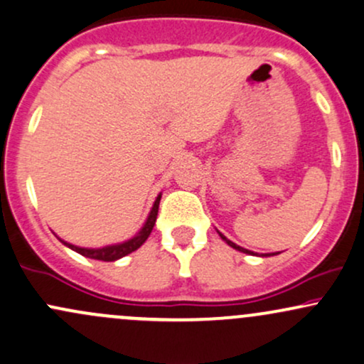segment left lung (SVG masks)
<instances>
[{
  "label": "left lung",
  "mask_w": 364,
  "mask_h": 364,
  "mask_svg": "<svg viewBox=\"0 0 364 364\" xmlns=\"http://www.w3.org/2000/svg\"><path fill=\"white\" fill-rule=\"evenodd\" d=\"M219 232V231H217ZM219 236L223 237V240L225 241V243H228L229 246H231V248H235V250H237V252H243V253H246V255H257L255 252H250V250H246V248H241V246H237L236 243H232L231 240H228V237H225L223 232H219ZM272 255H275V253H272ZM272 255H260V257H272Z\"/></svg>",
  "instance_id": "8db88e82"
}]
</instances>
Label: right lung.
Masks as SVG:
<instances>
[{
    "mask_svg": "<svg viewBox=\"0 0 364 364\" xmlns=\"http://www.w3.org/2000/svg\"><path fill=\"white\" fill-rule=\"evenodd\" d=\"M161 196H162V193L157 195L156 202H154L152 210H150V214L147 217V220H145L144 228H141L140 231L136 232V235L133 236V237H129V240L123 241V243L107 245V246H102V248H82V246L66 243V241H63L61 237H58V240H60L65 246H68L70 250H73V252L80 253V255H83V257H87V258H94V260H102V262L119 260V258L127 257V255H129L132 252H135V250H139L140 246L144 245L145 241H147V237L150 236V232H152L154 225H156L157 212H159V202H161Z\"/></svg>",
    "mask_w": 364,
    "mask_h": 364,
    "instance_id": "obj_1",
    "label": "right lung"
}]
</instances>
